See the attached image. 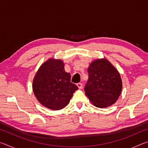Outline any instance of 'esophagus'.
<instances>
[{"label": "esophagus", "mask_w": 148, "mask_h": 148, "mask_svg": "<svg viewBox=\"0 0 148 148\" xmlns=\"http://www.w3.org/2000/svg\"><path fill=\"white\" fill-rule=\"evenodd\" d=\"M76 85H77V86L78 87L79 89H82V87H83V84H82V83H77Z\"/></svg>", "instance_id": "1"}]
</instances>
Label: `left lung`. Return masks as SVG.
<instances>
[{"label":"left lung","mask_w":148,"mask_h":148,"mask_svg":"<svg viewBox=\"0 0 148 148\" xmlns=\"http://www.w3.org/2000/svg\"><path fill=\"white\" fill-rule=\"evenodd\" d=\"M89 79L85 93L94 106L104 108L114 104L122 90V82L117 69L106 59H97L90 64Z\"/></svg>","instance_id":"1"}]
</instances>
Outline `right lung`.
<instances>
[{"instance_id":"add662e5","label":"right lung","mask_w":148,"mask_h":148,"mask_svg":"<svg viewBox=\"0 0 148 148\" xmlns=\"http://www.w3.org/2000/svg\"><path fill=\"white\" fill-rule=\"evenodd\" d=\"M64 66L61 60L49 59L41 65L34 77L32 89L35 97L49 109H62L78 89L71 82V74L64 71Z\"/></svg>"}]
</instances>
